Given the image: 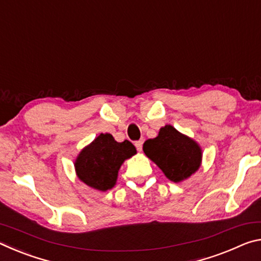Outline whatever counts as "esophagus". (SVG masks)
Listing matches in <instances>:
<instances>
[{
  "label": "esophagus",
  "instance_id": "34e87169",
  "mask_svg": "<svg viewBox=\"0 0 261 261\" xmlns=\"http://www.w3.org/2000/svg\"><path fill=\"white\" fill-rule=\"evenodd\" d=\"M143 144H144V140H143V139L136 141V144H135V145H136V148L138 149L139 152L141 151V149H143Z\"/></svg>",
  "mask_w": 261,
  "mask_h": 261
}]
</instances>
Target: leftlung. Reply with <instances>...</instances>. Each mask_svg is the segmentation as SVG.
<instances>
[{"label": "left lung", "mask_w": 261, "mask_h": 261, "mask_svg": "<svg viewBox=\"0 0 261 261\" xmlns=\"http://www.w3.org/2000/svg\"><path fill=\"white\" fill-rule=\"evenodd\" d=\"M143 149L166 177L175 183L189 178L201 163L199 145L171 125L161 127L158 137L145 141Z\"/></svg>", "instance_id": "1"}]
</instances>
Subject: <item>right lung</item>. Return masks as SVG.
Instances as JSON below:
<instances>
[{
    "label": "right lung",
    "mask_w": 261,
    "mask_h": 261,
    "mask_svg": "<svg viewBox=\"0 0 261 261\" xmlns=\"http://www.w3.org/2000/svg\"><path fill=\"white\" fill-rule=\"evenodd\" d=\"M137 153L129 140L117 143L110 134H101L79 153L74 168L78 178L99 191L112 189L126 159Z\"/></svg>",
    "instance_id": "obj_1"
}]
</instances>
